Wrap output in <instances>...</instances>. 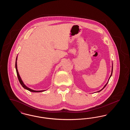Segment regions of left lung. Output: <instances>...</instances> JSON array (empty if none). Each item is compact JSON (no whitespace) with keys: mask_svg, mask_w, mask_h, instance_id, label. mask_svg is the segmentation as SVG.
Instances as JSON below:
<instances>
[{"mask_svg":"<svg viewBox=\"0 0 130 130\" xmlns=\"http://www.w3.org/2000/svg\"><path fill=\"white\" fill-rule=\"evenodd\" d=\"M112 70H113V64H112V68H111V75H110V77H109V79H108V82H107V83L105 85V86H104V87L101 89V90H100V91H98V92H100L101 91H102L104 88H105V87L106 86V85H107V84H108V82H109V79H110V77H111V75H112Z\"/></svg>","mask_w":130,"mask_h":130,"instance_id":"obj_1","label":"left lung"}]
</instances>
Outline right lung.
Wrapping results in <instances>:
<instances>
[{"label": "right lung", "instance_id": "right-lung-1", "mask_svg": "<svg viewBox=\"0 0 130 130\" xmlns=\"http://www.w3.org/2000/svg\"><path fill=\"white\" fill-rule=\"evenodd\" d=\"M17 59H18V56L17 57V58H16V61H15V69H16V71H17V75H18V79H19V81L20 83V84L21 85V86L23 87L25 89H26L30 92H35V93H38V92H44L46 90H41V91H35V90H33L32 89H31L30 88H28V87L26 86L25 85V84H24L23 81L22 80L19 74V72H18V68H17Z\"/></svg>", "mask_w": 130, "mask_h": 130}]
</instances>
